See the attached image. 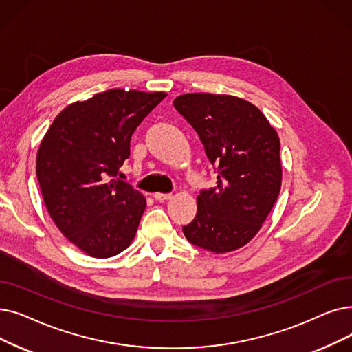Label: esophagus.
<instances>
[{
  "label": "esophagus",
  "mask_w": 352,
  "mask_h": 352,
  "mask_svg": "<svg viewBox=\"0 0 352 352\" xmlns=\"http://www.w3.org/2000/svg\"><path fill=\"white\" fill-rule=\"evenodd\" d=\"M154 198L157 201H166V200H171L173 194H162V192H155Z\"/></svg>",
  "instance_id": "1"
}]
</instances>
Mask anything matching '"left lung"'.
I'll return each instance as SVG.
<instances>
[{"instance_id": "1", "label": "left lung", "mask_w": 352, "mask_h": 352, "mask_svg": "<svg viewBox=\"0 0 352 352\" xmlns=\"http://www.w3.org/2000/svg\"><path fill=\"white\" fill-rule=\"evenodd\" d=\"M175 109L197 131L217 187L197 197V216L182 232L194 246L234 252L258 233L282 186L279 135L253 103L232 95L187 94Z\"/></svg>"}]
</instances>
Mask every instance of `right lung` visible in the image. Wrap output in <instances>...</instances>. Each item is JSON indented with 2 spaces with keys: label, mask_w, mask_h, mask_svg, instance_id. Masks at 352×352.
<instances>
[{
  "label": "right lung",
  "mask_w": 352,
  "mask_h": 352,
  "mask_svg": "<svg viewBox=\"0 0 352 352\" xmlns=\"http://www.w3.org/2000/svg\"><path fill=\"white\" fill-rule=\"evenodd\" d=\"M165 96L102 91L66 106L41 140L36 173L45 208L63 236L91 257L124 252L138 230L145 197L115 177L129 158L132 133Z\"/></svg>",
  "instance_id": "add662e5"
}]
</instances>
